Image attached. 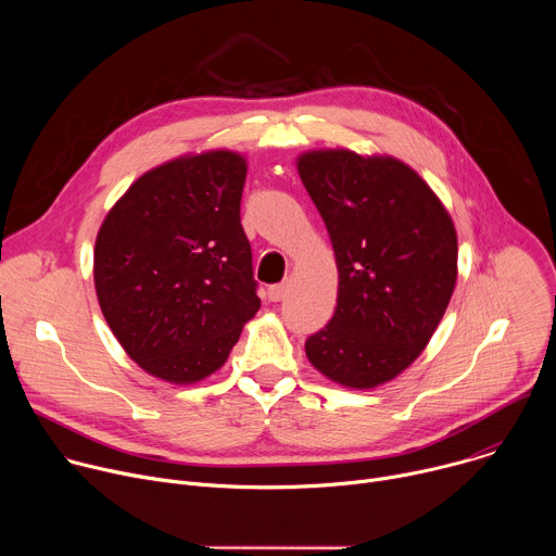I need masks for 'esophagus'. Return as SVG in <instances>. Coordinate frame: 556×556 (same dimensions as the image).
<instances>
[{
    "label": "esophagus",
    "mask_w": 556,
    "mask_h": 556,
    "mask_svg": "<svg viewBox=\"0 0 556 556\" xmlns=\"http://www.w3.org/2000/svg\"><path fill=\"white\" fill-rule=\"evenodd\" d=\"M286 294H288V283H275L268 288L270 301H281V299H286Z\"/></svg>",
    "instance_id": "obj_1"
}]
</instances>
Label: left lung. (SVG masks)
I'll return each mask as SVG.
<instances>
[{"label":"left lung","mask_w":556,"mask_h":556,"mask_svg":"<svg viewBox=\"0 0 556 556\" xmlns=\"http://www.w3.org/2000/svg\"><path fill=\"white\" fill-rule=\"evenodd\" d=\"M296 172L337 257L330 324L305 341L326 378L374 389L429 345L457 281V232L433 189L393 155L312 149Z\"/></svg>","instance_id":"8db88e82"}]
</instances>
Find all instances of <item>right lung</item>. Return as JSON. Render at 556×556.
Segmentation results:
<instances>
[{
  "label": "right lung",
  "mask_w": 556,
  "mask_h": 556,
  "mask_svg": "<svg viewBox=\"0 0 556 556\" xmlns=\"http://www.w3.org/2000/svg\"><path fill=\"white\" fill-rule=\"evenodd\" d=\"M247 172V157L230 149L174 157L142 174L99 228L101 312L153 378H208L262 305L240 219Z\"/></svg>",
  "instance_id": "add662e5"
}]
</instances>
